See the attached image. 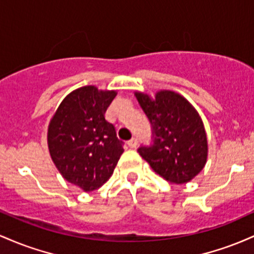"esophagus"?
Here are the masks:
<instances>
[{
    "label": "esophagus",
    "instance_id": "1",
    "mask_svg": "<svg viewBox=\"0 0 254 254\" xmlns=\"http://www.w3.org/2000/svg\"><path fill=\"white\" fill-rule=\"evenodd\" d=\"M127 144H128V146L130 147V149H134V147H136V145H138V139L132 138L129 141L127 142Z\"/></svg>",
    "mask_w": 254,
    "mask_h": 254
}]
</instances>
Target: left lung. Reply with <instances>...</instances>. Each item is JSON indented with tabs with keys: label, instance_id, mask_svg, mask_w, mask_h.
Masks as SVG:
<instances>
[{
	"label": "left lung",
	"instance_id": "8db88e82",
	"mask_svg": "<svg viewBox=\"0 0 254 254\" xmlns=\"http://www.w3.org/2000/svg\"><path fill=\"white\" fill-rule=\"evenodd\" d=\"M134 96L152 124L155 141L138 152L153 172L170 184H187L203 170L209 144L203 120L180 93L159 90L155 96L134 91Z\"/></svg>",
	"mask_w": 254,
	"mask_h": 254
}]
</instances>
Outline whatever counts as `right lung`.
<instances>
[{
	"mask_svg": "<svg viewBox=\"0 0 254 254\" xmlns=\"http://www.w3.org/2000/svg\"><path fill=\"white\" fill-rule=\"evenodd\" d=\"M115 90L93 85L64 97L48 126L50 157L65 181L84 192L98 190L110 179L124 153L114 125L105 120Z\"/></svg>",
	"mask_w": 254,
	"mask_h": 254,
	"instance_id": "add662e5",
	"label": "right lung"
}]
</instances>
